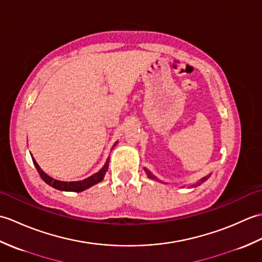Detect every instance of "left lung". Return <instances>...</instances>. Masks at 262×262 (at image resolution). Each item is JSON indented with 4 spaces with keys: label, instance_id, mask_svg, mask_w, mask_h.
I'll return each mask as SVG.
<instances>
[{
    "label": "left lung",
    "instance_id": "8db88e82",
    "mask_svg": "<svg viewBox=\"0 0 262 262\" xmlns=\"http://www.w3.org/2000/svg\"><path fill=\"white\" fill-rule=\"evenodd\" d=\"M144 170H145V172H146V173H147V177L149 178V179H157V178H155L152 173H151V172H149L148 170H146V169H144ZM209 177V176H208ZM208 177H205V178H203V179L202 180H200V182H198L197 183V185H193V187H196V186H199L200 185V183H203L204 181H206V180H207L208 179Z\"/></svg>",
    "mask_w": 262,
    "mask_h": 262
}]
</instances>
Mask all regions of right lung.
<instances>
[{"mask_svg": "<svg viewBox=\"0 0 262 262\" xmlns=\"http://www.w3.org/2000/svg\"><path fill=\"white\" fill-rule=\"evenodd\" d=\"M31 158H32V155H31ZM32 162H33V164H35L39 176L41 177V179L45 181L47 185H49L55 189H58V190H62V191H74V192H81L83 190H85V189H88V188L97 185L98 182H100L103 179V177L105 174V172H107L108 166H109V159H108L107 162H105V164L103 165V168L101 170L96 172V173L90 176V177H88L86 179H83V180H80V181H70V182H68V181L56 180V179H54V178L46 174L45 172H43L40 169V166L38 165V163L36 162V160L33 158H32Z\"/></svg>", "mask_w": 262, "mask_h": 262, "instance_id": "add662e5", "label": "right lung"}]
</instances>
